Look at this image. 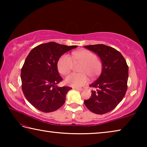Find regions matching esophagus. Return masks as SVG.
I'll return each mask as SVG.
<instances>
[{"instance_id": "34e87169", "label": "esophagus", "mask_w": 147, "mask_h": 147, "mask_svg": "<svg viewBox=\"0 0 147 147\" xmlns=\"http://www.w3.org/2000/svg\"><path fill=\"white\" fill-rule=\"evenodd\" d=\"M74 89H76V90H78L79 91H82V88H74Z\"/></svg>"}]
</instances>
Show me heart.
Masks as SVG:
<instances>
[{
  "instance_id": "heart-1",
  "label": "heart",
  "mask_w": 147,
  "mask_h": 147,
  "mask_svg": "<svg viewBox=\"0 0 147 147\" xmlns=\"http://www.w3.org/2000/svg\"><path fill=\"white\" fill-rule=\"evenodd\" d=\"M73 63H80L78 68L80 73H72L65 78V83L73 88H80L86 85L89 81L88 76L91 78H96L102 68L101 61L95 54L89 50L82 49L73 52L71 58L67 54H63L57 63L59 73L67 75L73 69Z\"/></svg>"
}]
</instances>
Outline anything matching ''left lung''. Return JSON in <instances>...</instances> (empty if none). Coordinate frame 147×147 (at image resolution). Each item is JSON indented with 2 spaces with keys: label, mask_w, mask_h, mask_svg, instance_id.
I'll return each mask as SVG.
<instances>
[{
  "label": "left lung",
  "mask_w": 147,
  "mask_h": 147,
  "mask_svg": "<svg viewBox=\"0 0 147 147\" xmlns=\"http://www.w3.org/2000/svg\"><path fill=\"white\" fill-rule=\"evenodd\" d=\"M84 47L97 54L102 64L100 76L89 85L96 90L84 104L93 113L102 115L113 110L125 95L128 67L123 55L112 47L103 44Z\"/></svg>",
  "instance_id": "left-lung-1"
}]
</instances>
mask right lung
<instances>
[{
    "instance_id": "add662e5",
    "label": "right lung",
    "mask_w": 147,
    "mask_h": 147,
    "mask_svg": "<svg viewBox=\"0 0 147 147\" xmlns=\"http://www.w3.org/2000/svg\"><path fill=\"white\" fill-rule=\"evenodd\" d=\"M55 43L41 44L30 52L21 69L23 92L30 103L38 110L49 113L63 105L70 87H58L63 78L57 67L64 53L76 48Z\"/></svg>"
}]
</instances>
